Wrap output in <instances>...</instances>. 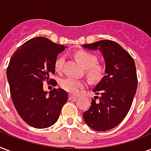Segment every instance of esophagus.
<instances>
[{"label":"esophagus","mask_w":151,"mask_h":151,"mask_svg":"<svg viewBox=\"0 0 151 151\" xmlns=\"http://www.w3.org/2000/svg\"><path fill=\"white\" fill-rule=\"evenodd\" d=\"M77 98H78L77 96H73V95H70V96H69V99H70V100H74V99H76Z\"/></svg>","instance_id":"esophagus-1"}]
</instances>
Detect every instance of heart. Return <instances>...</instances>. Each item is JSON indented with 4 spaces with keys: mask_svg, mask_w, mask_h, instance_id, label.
Listing matches in <instances>:
<instances>
[{
    "mask_svg": "<svg viewBox=\"0 0 151 151\" xmlns=\"http://www.w3.org/2000/svg\"><path fill=\"white\" fill-rule=\"evenodd\" d=\"M76 59L81 66L85 68L88 77L92 81H98L103 77L104 67L102 64L98 63L97 57L94 54L85 50L78 51L74 55ZM64 57L59 56L55 61V69L57 72H61L63 68ZM85 82L77 78L67 77L62 79L60 86L66 92L71 94H77L81 88L85 87Z\"/></svg>",
    "mask_w": 151,
    "mask_h": 151,
    "instance_id": "obj_1",
    "label": "heart"
}]
</instances>
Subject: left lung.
<instances>
[{
  "label": "left lung",
  "mask_w": 151,
  "mask_h": 151,
  "mask_svg": "<svg viewBox=\"0 0 151 151\" xmlns=\"http://www.w3.org/2000/svg\"><path fill=\"white\" fill-rule=\"evenodd\" d=\"M82 47L99 48L106 63V75L93 89L99 96L92 99L83 117L92 129L107 131L118 125L131 108L138 85L136 64L129 52L115 41L102 40Z\"/></svg>",
  "instance_id": "obj_1"
}]
</instances>
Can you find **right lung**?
<instances>
[{"instance_id": "right-lung-1", "label": "right lung", "mask_w": 151, "mask_h": 151, "mask_svg": "<svg viewBox=\"0 0 151 151\" xmlns=\"http://www.w3.org/2000/svg\"><path fill=\"white\" fill-rule=\"evenodd\" d=\"M65 46L44 37L32 38L22 44L11 58L8 77L11 97L15 109L27 124L36 129L52 126L59 119L68 93L53 88L50 94L43 90V83L56 86L55 61Z\"/></svg>"}]
</instances>
